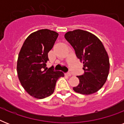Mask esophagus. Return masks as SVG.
<instances>
[{
	"instance_id": "esophagus-1",
	"label": "esophagus",
	"mask_w": 124,
	"mask_h": 124,
	"mask_svg": "<svg viewBox=\"0 0 124 124\" xmlns=\"http://www.w3.org/2000/svg\"><path fill=\"white\" fill-rule=\"evenodd\" d=\"M66 76H68V77H71V73H66Z\"/></svg>"
}]
</instances>
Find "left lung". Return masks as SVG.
<instances>
[{
	"mask_svg": "<svg viewBox=\"0 0 124 124\" xmlns=\"http://www.w3.org/2000/svg\"><path fill=\"white\" fill-rule=\"evenodd\" d=\"M64 37L84 64V73L77 76L79 84L73 90L87 95L97 92L106 83L109 71V56L104 45L97 37L84 30L68 31Z\"/></svg>",
	"mask_w": 124,
	"mask_h": 124,
	"instance_id": "8db88e82",
	"label": "left lung"
}]
</instances>
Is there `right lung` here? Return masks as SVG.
Masks as SVG:
<instances>
[{"label":"right lung","mask_w":124,"mask_h":124,"mask_svg":"<svg viewBox=\"0 0 124 124\" xmlns=\"http://www.w3.org/2000/svg\"><path fill=\"white\" fill-rule=\"evenodd\" d=\"M58 33L44 29L32 33L25 40L17 60V74L22 86L34 98H46L54 92L57 80L64 77L62 71L46 66L48 53L53 48Z\"/></svg>","instance_id":"obj_1"}]
</instances>
